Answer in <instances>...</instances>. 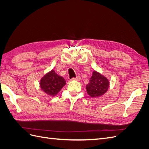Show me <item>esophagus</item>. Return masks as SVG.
<instances>
[{"label":"esophagus","mask_w":149,"mask_h":149,"mask_svg":"<svg viewBox=\"0 0 149 149\" xmlns=\"http://www.w3.org/2000/svg\"><path fill=\"white\" fill-rule=\"evenodd\" d=\"M71 79L72 80H76V81H79V80H81V77L79 76H76V78H73Z\"/></svg>","instance_id":"obj_1"}]
</instances>
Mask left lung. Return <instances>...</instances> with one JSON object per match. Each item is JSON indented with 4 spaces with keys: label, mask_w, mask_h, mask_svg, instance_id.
I'll list each match as a JSON object with an SVG mask.
<instances>
[{
    "label": "left lung",
    "mask_w": 149,
    "mask_h": 149,
    "mask_svg": "<svg viewBox=\"0 0 149 149\" xmlns=\"http://www.w3.org/2000/svg\"><path fill=\"white\" fill-rule=\"evenodd\" d=\"M109 83L106 78L104 77L97 72L94 71L86 89L90 96L95 97L102 96L106 93L109 88Z\"/></svg>",
    "instance_id": "8db88e82"
}]
</instances>
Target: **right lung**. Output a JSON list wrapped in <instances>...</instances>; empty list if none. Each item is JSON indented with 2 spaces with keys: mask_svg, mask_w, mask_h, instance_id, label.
Masks as SVG:
<instances>
[{
  "mask_svg": "<svg viewBox=\"0 0 149 149\" xmlns=\"http://www.w3.org/2000/svg\"><path fill=\"white\" fill-rule=\"evenodd\" d=\"M65 84V79L52 70L42 79L40 86L48 95L55 96Z\"/></svg>",
  "mask_w": 149,
  "mask_h": 149,
  "instance_id": "1",
  "label": "right lung"
}]
</instances>
